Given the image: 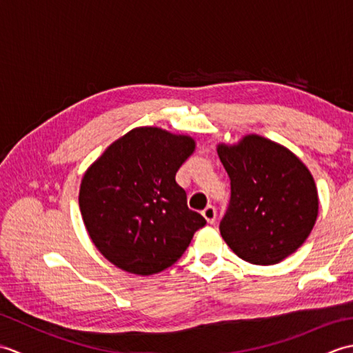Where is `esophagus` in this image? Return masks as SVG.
<instances>
[{"label":"esophagus","instance_id":"esophagus-1","mask_svg":"<svg viewBox=\"0 0 353 353\" xmlns=\"http://www.w3.org/2000/svg\"><path fill=\"white\" fill-rule=\"evenodd\" d=\"M203 216L206 219L208 223H214L215 221V216H216V209L212 206V205H208L205 209H203Z\"/></svg>","mask_w":353,"mask_h":353}]
</instances>
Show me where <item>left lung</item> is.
<instances>
[{
  "instance_id": "1",
  "label": "left lung",
  "mask_w": 353,
  "mask_h": 353,
  "mask_svg": "<svg viewBox=\"0 0 353 353\" xmlns=\"http://www.w3.org/2000/svg\"><path fill=\"white\" fill-rule=\"evenodd\" d=\"M230 177V203L221 236L236 256L273 265L301 247L319 215L311 171L277 142L245 134L236 144L216 145Z\"/></svg>"
}]
</instances>
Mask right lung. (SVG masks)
I'll use <instances>...</instances> for the list:
<instances>
[{"mask_svg":"<svg viewBox=\"0 0 353 353\" xmlns=\"http://www.w3.org/2000/svg\"><path fill=\"white\" fill-rule=\"evenodd\" d=\"M194 150L188 134L137 127L86 170L79 192L81 219L97 250L115 267L139 276L159 273L205 226L176 183Z\"/></svg>","mask_w":353,"mask_h":353,"instance_id":"obj_1","label":"right lung"}]
</instances>
